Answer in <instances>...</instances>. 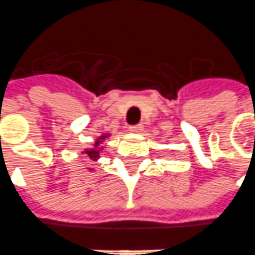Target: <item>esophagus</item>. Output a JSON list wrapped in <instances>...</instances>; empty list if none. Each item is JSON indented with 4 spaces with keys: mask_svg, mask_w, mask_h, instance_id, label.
Listing matches in <instances>:
<instances>
[{
    "mask_svg": "<svg viewBox=\"0 0 255 255\" xmlns=\"http://www.w3.org/2000/svg\"><path fill=\"white\" fill-rule=\"evenodd\" d=\"M143 125L137 124V125H133V126H129V130L133 131V133H140V131H143Z\"/></svg>",
    "mask_w": 255,
    "mask_h": 255,
    "instance_id": "esophagus-1",
    "label": "esophagus"
}]
</instances>
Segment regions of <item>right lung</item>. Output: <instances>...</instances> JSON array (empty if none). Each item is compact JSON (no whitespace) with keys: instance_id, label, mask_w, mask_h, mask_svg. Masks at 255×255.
<instances>
[{"instance_id":"obj_1","label":"right lung","mask_w":255,"mask_h":255,"mask_svg":"<svg viewBox=\"0 0 255 255\" xmlns=\"http://www.w3.org/2000/svg\"><path fill=\"white\" fill-rule=\"evenodd\" d=\"M104 137H105V136H103L101 138H104ZM98 141H100V140H98ZM98 141L96 143V147L98 145ZM86 154H87V155H89L91 159H97L98 155H100V154H98V150H87V151H86Z\"/></svg>"}]
</instances>
